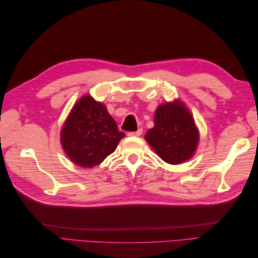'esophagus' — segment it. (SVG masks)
<instances>
[{
  "label": "esophagus",
  "mask_w": 258,
  "mask_h": 258,
  "mask_svg": "<svg viewBox=\"0 0 258 258\" xmlns=\"http://www.w3.org/2000/svg\"><path fill=\"white\" fill-rule=\"evenodd\" d=\"M141 135H142V129H139V130H137L135 132H129V134H128L129 137H139V136H141Z\"/></svg>",
  "instance_id": "esophagus-1"
}]
</instances>
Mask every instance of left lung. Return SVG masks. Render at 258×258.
Returning <instances> with one entry per match:
<instances>
[{
  "label": "left lung",
  "mask_w": 258,
  "mask_h": 258,
  "mask_svg": "<svg viewBox=\"0 0 258 258\" xmlns=\"http://www.w3.org/2000/svg\"><path fill=\"white\" fill-rule=\"evenodd\" d=\"M154 123L145 140L163 161L178 165L196 152L199 132L190 112L182 102L176 100L159 105Z\"/></svg>",
  "instance_id": "obj_1"
}]
</instances>
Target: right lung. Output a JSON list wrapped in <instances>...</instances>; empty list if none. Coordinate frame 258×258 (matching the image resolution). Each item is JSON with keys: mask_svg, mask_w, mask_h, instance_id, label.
Returning a JSON list of instances; mask_svg holds the SVG:
<instances>
[{"mask_svg": "<svg viewBox=\"0 0 258 258\" xmlns=\"http://www.w3.org/2000/svg\"><path fill=\"white\" fill-rule=\"evenodd\" d=\"M123 137L105 105L84 96L62 127L61 144L77 166L92 168L111 155Z\"/></svg>", "mask_w": 258, "mask_h": 258, "instance_id": "right-lung-1", "label": "right lung"}]
</instances>
